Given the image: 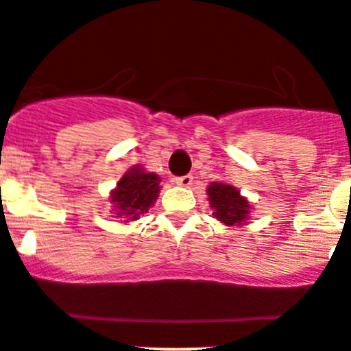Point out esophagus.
I'll return each mask as SVG.
<instances>
[{
  "label": "esophagus",
  "mask_w": 351,
  "mask_h": 351,
  "mask_svg": "<svg viewBox=\"0 0 351 351\" xmlns=\"http://www.w3.org/2000/svg\"><path fill=\"white\" fill-rule=\"evenodd\" d=\"M193 182V176L192 175H185V176H178V178H175V183L180 186H190Z\"/></svg>",
  "instance_id": "34e87169"
}]
</instances>
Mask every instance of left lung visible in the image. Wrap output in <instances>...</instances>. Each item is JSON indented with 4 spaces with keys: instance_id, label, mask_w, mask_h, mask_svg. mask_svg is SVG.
<instances>
[{
    "instance_id": "left-lung-1",
    "label": "left lung",
    "mask_w": 351,
    "mask_h": 351,
    "mask_svg": "<svg viewBox=\"0 0 351 351\" xmlns=\"http://www.w3.org/2000/svg\"><path fill=\"white\" fill-rule=\"evenodd\" d=\"M213 216L226 226H241L250 214V202L240 195V190L230 183L213 182L207 186Z\"/></svg>"
}]
</instances>
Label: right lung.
<instances>
[{
  "mask_svg": "<svg viewBox=\"0 0 351 351\" xmlns=\"http://www.w3.org/2000/svg\"><path fill=\"white\" fill-rule=\"evenodd\" d=\"M159 182L161 178L156 173H145L142 166L128 169L117 183V189L111 192V202L117 217L130 223L147 213L159 195Z\"/></svg>",
  "mask_w": 351,
  "mask_h": 351,
  "instance_id": "add662e5",
  "label": "right lung"
}]
</instances>
